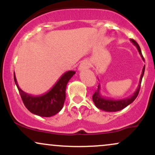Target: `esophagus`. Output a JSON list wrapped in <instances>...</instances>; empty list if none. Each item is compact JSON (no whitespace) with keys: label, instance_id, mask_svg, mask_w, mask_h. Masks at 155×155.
Returning a JSON list of instances; mask_svg holds the SVG:
<instances>
[{"label":"esophagus","instance_id":"esophagus-1","mask_svg":"<svg viewBox=\"0 0 155 155\" xmlns=\"http://www.w3.org/2000/svg\"><path fill=\"white\" fill-rule=\"evenodd\" d=\"M90 63L87 61H84L80 64L79 67V70L80 71H83L85 70V69H87L89 67H90Z\"/></svg>","mask_w":155,"mask_h":155}]
</instances>
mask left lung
<instances>
[{
    "label": "left lung",
    "mask_w": 155,
    "mask_h": 155,
    "mask_svg": "<svg viewBox=\"0 0 155 155\" xmlns=\"http://www.w3.org/2000/svg\"><path fill=\"white\" fill-rule=\"evenodd\" d=\"M130 41L132 43L136 46L137 49H138V52L141 57L142 60L144 61V58H143V55H142L141 51H140V48L138 44L135 40L133 39H130ZM145 71V65L143 66V69H142V73L141 75H140V80H139V84L138 85V87L136 90V91L134 92V93L132 95H130V97H126V98L120 99V100H113L111 98H107V97H104L101 95L100 92V84H98V87H97V90H96L94 95H92V101H93L94 104H95V106L99 109L103 110L105 111H110V112H114V111H118L120 110L123 109L125 107H127L128 105L132 104L133 101H135V99L136 98L137 96L138 95V92L140 90V84H141L142 78L143 76V74H144Z\"/></svg>",
    "instance_id": "obj_1"
}]
</instances>
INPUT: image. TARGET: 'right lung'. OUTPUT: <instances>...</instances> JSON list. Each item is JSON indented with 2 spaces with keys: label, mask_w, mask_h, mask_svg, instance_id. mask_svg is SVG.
<instances>
[{
  "label": "right lung",
  "mask_w": 155,
  "mask_h": 155,
  "mask_svg": "<svg viewBox=\"0 0 155 155\" xmlns=\"http://www.w3.org/2000/svg\"><path fill=\"white\" fill-rule=\"evenodd\" d=\"M75 71H68L61 76L59 80L49 91L40 95H32L19 88L14 73V79L25 107L31 113L40 117H49L58 114L63 107L65 100L67 84Z\"/></svg>",
  "instance_id": "1"
}]
</instances>
